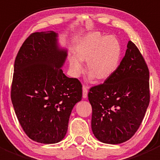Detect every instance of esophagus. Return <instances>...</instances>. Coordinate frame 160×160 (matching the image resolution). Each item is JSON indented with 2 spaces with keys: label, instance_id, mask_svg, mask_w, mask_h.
Segmentation results:
<instances>
[{
  "label": "esophagus",
  "instance_id": "esophagus-1",
  "mask_svg": "<svg viewBox=\"0 0 160 160\" xmlns=\"http://www.w3.org/2000/svg\"><path fill=\"white\" fill-rule=\"evenodd\" d=\"M88 88L86 87V85H83V98H86L88 97Z\"/></svg>",
  "mask_w": 160,
  "mask_h": 160
}]
</instances>
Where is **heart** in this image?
I'll use <instances>...</instances> for the list:
<instances>
[{"label": "heart", "instance_id": "b5f03b06", "mask_svg": "<svg viewBox=\"0 0 160 160\" xmlns=\"http://www.w3.org/2000/svg\"><path fill=\"white\" fill-rule=\"evenodd\" d=\"M77 56L70 58L71 71L79 76L83 70L82 60L87 61L88 70L97 79L104 80L117 70L121 59V46L114 37L93 33L82 40L76 49Z\"/></svg>", "mask_w": 160, "mask_h": 160}]
</instances>
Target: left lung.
<instances>
[{
	"instance_id": "1",
	"label": "left lung",
	"mask_w": 160,
	"mask_h": 160,
	"mask_svg": "<svg viewBox=\"0 0 160 160\" xmlns=\"http://www.w3.org/2000/svg\"><path fill=\"white\" fill-rule=\"evenodd\" d=\"M115 72L90 88L91 128L99 141L119 144L139 128L150 101L149 71L136 46L129 41Z\"/></svg>"
}]
</instances>
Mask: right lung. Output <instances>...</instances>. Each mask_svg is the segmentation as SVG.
<instances>
[{"instance_id":"right-lung-1","label":"right lung","mask_w":160,"mask_h":160,"mask_svg":"<svg viewBox=\"0 0 160 160\" xmlns=\"http://www.w3.org/2000/svg\"><path fill=\"white\" fill-rule=\"evenodd\" d=\"M52 31L34 32L15 58L11 98L25 133L44 144L65 137L72 109L82 98V84L69 78L62 66L67 51L57 46Z\"/></svg>"}]
</instances>
